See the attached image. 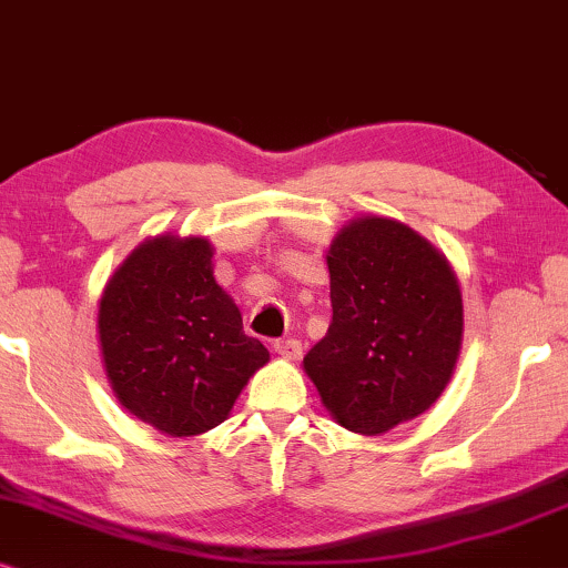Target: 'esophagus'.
<instances>
[{
    "mask_svg": "<svg viewBox=\"0 0 568 568\" xmlns=\"http://www.w3.org/2000/svg\"><path fill=\"white\" fill-rule=\"evenodd\" d=\"M275 353L283 355V358H288V361H298L301 355H304V351H301V343H298V339H293V337L277 339Z\"/></svg>",
    "mask_w": 568,
    "mask_h": 568,
    "instance_id": "1",
    "label": "esophagus"
}]
</instances>
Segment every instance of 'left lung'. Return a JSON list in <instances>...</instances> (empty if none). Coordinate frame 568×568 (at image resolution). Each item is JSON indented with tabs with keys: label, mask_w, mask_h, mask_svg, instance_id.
<instances>
[{
	"label": "left lung",
	"mask_w": 568,
	"mask_h": 568,
	"mask_svg": "<svg viewBox=\"0 0 568 568\" xmlns=\"http://www.w3.org/2000/svg\"><path fill=\"white\" fill-rule=\"evenodd\" d=\"M327 335L304 368L339 426L387 434L442 397L463 347V293L447 256L389 217L366 215L329 244Z\"/></svg>",
	"instance_id": "obj_1"
}]
</instances>
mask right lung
<instances>
[{"instance_id":"right-lung-1","label":"right lung","mask_w":568,"mask_h":568,"mask_svg":"<svg viewBox=\"0 0 568 568\" xmlns=\"http://www.w3.org/2000/svg\"><path fill=\"white\" fill-rule=\"evenodd\" d=\"M98 337L119 403L169 436L221 426L270 361L215 283L213 246L200 236L142 241L105 285Z\"/></svg>"}]
</instances>
